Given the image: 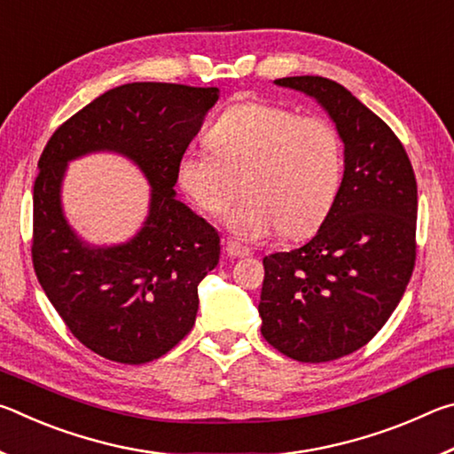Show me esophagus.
Returning <instances> with one entry per match:
<instances>
[{"mask_svg":"<svg viewBox=\"0 0 454 454\" xmlns=\"http://www.w3.org/2000/svg\"><path fill=\"white\" fill-rule=\"evenodd\" d=\"M224 250H226V254H228L230 258H244V256H250V250L244 248V246H240V244L234 242V240H226V242H224Z\"/></svg>","mask_w":454,"mask_h":454,"instance_id":"obj_1","label":"esophagus"}]
</instances>
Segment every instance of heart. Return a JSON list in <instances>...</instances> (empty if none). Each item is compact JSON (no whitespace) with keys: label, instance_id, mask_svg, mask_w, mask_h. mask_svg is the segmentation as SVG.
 Here are the masks:
<instances>
[{"label":"heart","instance_id":"1","mask_svg":"<svg viewBox=\"0 0 454 454\" xmlns=\"http://www.w3.org/2000/svg\"><path fill=\"white\" fill-rule=\"evenodd\" d=\"M210 150H190L178 184L200 210L222 216L244 188L226 224L238 240L282 232L304 238L322 226L340 192L344 148L322 116H298L266 102L236 104L206 136Z\"/></svg>","mask_w":454,"mask_h":454}]
</instances>
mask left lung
Wrapping results in <instances>:
<instances>
[{
	"label": "left lung",
	"mask_w": 454,
	"mask_h": 454,
	"mask_svg": "<svg viewBox=\"0 0 454 454\" xmlns=\"http://www.w3.org/2000/svg\"><path fill=\"white\" fill-rule=\"evenodd\" d=\"M274 83L325 107L344 144V176L317 236L264 256L260 330L298 363H328L364 347L401 302L417 260V180L393 129L340 83Z\"/></svg>",
	"instance_id": "obj_1"
}]
</instances>
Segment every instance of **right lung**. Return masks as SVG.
Here are the masks:
<instances>
[{
  "instance_id": "right-lung-1",
  "label": "right lung",
  "mask_w": 454,
  "mask_h": 454,
  "mask_svg": "<svg viewBox=\"0 0 454 454\" xmlns=\"http://www.w3.org/2000/svg\"><path fill=\"white\" fill-rule=\"evenodd\" d=\"M218 96V88L124 83L64 121L37 162L35 276L70 333L114 363L156 360L196 322L198 284L218 264L220 236L176 200L174 186L180 158ZM94 151L132 159L153 188L145 226L124 245L82 241L63 216L67 164Z\"/></svg>"
}]
</instances>
